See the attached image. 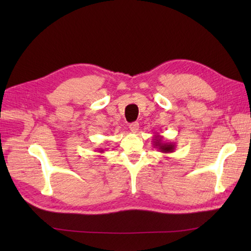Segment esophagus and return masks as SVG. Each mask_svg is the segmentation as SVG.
Returning a JSON list of instances; mask_svg holds the SVG:
<instances>
[{"label": "esophagus", "instance_id": "1", "mask_svg": "<svg viewBox=\"0 0 251 251\" xmlns=\"http://www.w3.org/2000/svg\"><path fill=\"white\" fill-rule=\"evenodd\" d=\"M129 129L132 132H134V134H137V132L139 131V123H138V122L130 123V124H129Z\"/></svg>", "mask_w": 251, "mask_h": 251}]
</instances>
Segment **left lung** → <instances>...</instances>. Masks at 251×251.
<instances>
[{
  "mask_svg": "<svg viewBox=\"0 0 251 251\" xmlns=\"http://www.w3.org/2000/svg\"><path fill=\"white\" fill-rule=\"evenodd\" d=\"M164 138L159 135H155L153 138V146L154 148L158 149L163 153H172L176 150V145L174 142L163 141Z\"/></svg>",
  "mask_w": 251,
  "mask_h": 251,
  "instance_id": "left-lung-1",
  "label": "left lung"
}]
</instances>
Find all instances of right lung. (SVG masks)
<instances>
[{
    "instance_id": "add662e5",
    "label": "right lung",
    "mask_w": 251,
    "mask_h": 251,
    "mask_svg": "<svg viewBox=\"0 0 251 251\" xmlns=\"http://www.w3.org/2000/svg\"><path fill=\"white\" fill-rule=\"evenodd\" d=\"M98 152H100V153H101V152H103V150H102V149H99V151H98Z\"/></svg>"
}]
</instances>
